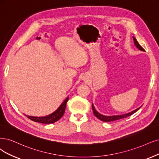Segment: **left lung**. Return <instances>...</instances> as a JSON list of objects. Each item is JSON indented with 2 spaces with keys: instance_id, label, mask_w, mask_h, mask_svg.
<instances>
[{
  "instance_id": "left-lung-1",
  "label": "left lung",
  "mask_w": 159,
  "mask_h": 159,
  "mask_svg": "<svg viewBox=\"0 0 159 159\" xmlns=\"http://www.w3.org/2000/svg\"><path fill=\"white\" fill-rule=\"evenodd\" d=\"M133 39H134V44L136 45V46L137 47V48L142 50V51H145V50L142 48V46H141L139 45V44L138 43V42L137 41L136 39L134 37H133ZM92 110H93V114H94V115L97 117V118H98L99 120H101L103 122H111V121H114V120H119V119H124V118H126V117L129 116H131L132 115H133L134 113H135L137 111H138L141 107H142V106L139 107V108L135 109L134 111H132V112H130L128 113H126V114H124V115H114V116H105V115H103L102 114H100L99 113H98V111L96 110L94 106H93V105L92 103Z\"/></svg>"
}]
</instances>
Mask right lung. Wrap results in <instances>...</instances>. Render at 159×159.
I'll list each match as a JSON object with an SVG mask.
<instances>
[{"label": "right lung", "instance_id": "1", "mask_svg": "<svg viewBox=\"0 0 159 159\" xmlns=\"http://www.w3.org/2000/svg\"><path fill=\"white\" fill-rule=\"evenodd\" d=\"M69 98L67 97L63 102L60 105V106L59 107L57 110H56L54 113L52 114L47 115L45 116H28L25 115L27 118L31 119V120L40 123H43V124H52V123H54L58 120H60L61 117L63 116L65 111H66V103L68 101Z\"/></svg>", "mask_w": 159, "mask_h": 159}]
</instances>
